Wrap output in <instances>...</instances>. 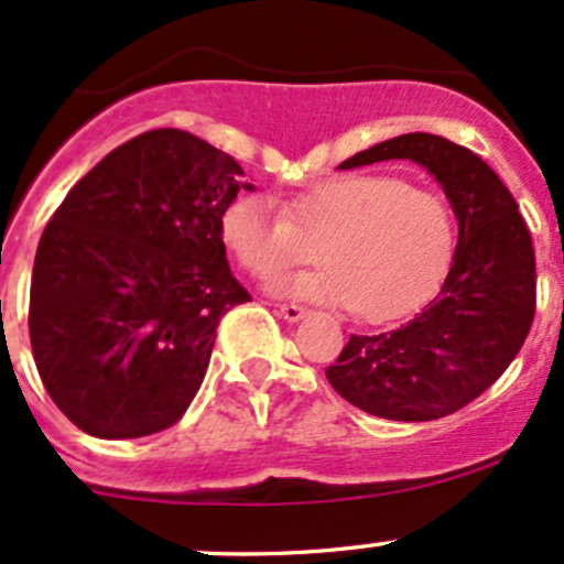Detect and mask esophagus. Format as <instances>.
<instances>
[{"mask_svg":"<svg viewBox=\"0 0 564 564\" xmlns=\"http://www.w3.org/2000/svg\"><path fill=\"white\" fill-rule=\"evenodd\" d=\"M276 312H280V315H282L288 323L301 321V317L306 315V310H304V306H301V304H280V306H276Z\"/></svg>","mask_w":564,"mask_h":564,"instance_id":"esophagus-1","label":"esophagus"}]
</instances>
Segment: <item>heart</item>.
<instances>
[{"label":"heart","mask_w":564,"mask_h":564,"mask_svg":"<svg viewBox=\"0 0 564 564\" xmlns=\"http://www.w3.org/2000/svg\"><path fill=\"white\" fill-rule=\"evenodd\" d=\"M219 239L254 280H271L315 247L321 269L282 282L276 293L388 323L421 306L445 276L456 219L434 189L388 173H352L282 206L258 193L236 195L219 214Z\"/></svg>","instance_id":"obj_1"}]
</instances>
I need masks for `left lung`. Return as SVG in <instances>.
I'll return each instance as SVG.
<instances>
[{
	"mask_svg": "<svg viewBox=\"0 0 564 564\" xmlns=\"http://www.w3.org/2000/svg\"><path fill=\"white\" fill-rule=\"evenodd\" d=\"M412 160L448 195L458 241L440 293L402 328L352 334L325 369L334 391L388 421H437L510 367L535 321V249L502 178L448 138L408 132L339 167Z\"/></svg>",
	"mask_w": 564,
	"mask_h": 564,
	"instance_id": "left-lung-1",
	"label": "left lung"
}]
</instances>
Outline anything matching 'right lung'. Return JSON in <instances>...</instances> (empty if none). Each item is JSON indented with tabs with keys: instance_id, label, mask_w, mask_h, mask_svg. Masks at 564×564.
Listing matches in <instances>:
<instances>
[{
	"instance_id": "add662e5",
	"label": "right lung",
	"mask_w": 564,
	"mask_h": 564,
	"mask_svg": "<svg viewBox=\"0 0 564 564\" xmlns=\"http://www.w3.org/2000/svg\"><path fill=\"white\" fill-rule=\"evenodd\" d=\"M241 176L230 154L165 127L102 156L45 225L29 339L80 432L147 437L187 412L219 321L252 301L219 239L223 208L252 189Z\"/></svg>"
}]
</instances>
